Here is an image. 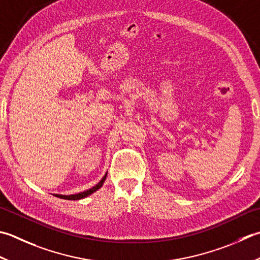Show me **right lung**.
Masks as SVG:
<instances>
[{
    "label": "right lung",
    "mask_w": 260,
    "mask_h": 260,
    "mask_svg": "<svg viewBox=\"0 0 260 260\" xmlns=\"http://www.w3.org/2000/svg\"><path fill=\"white\" fill-rule=\"evenodd\" d=\"M106 177H107V174L104 176L103 179H101L98 184H96L94 187L90 188V189L85 190V191H82V192H79V194H74V195H58V194H55L56 197H59V198H63V200H69V201H78V200H82V198H85L86 196H89L91 194H93L94 191H96L99 189V188L103 187L104 182L106 180Z\"/></svg>",
    "instance_id": "1"
}]
</instances>
